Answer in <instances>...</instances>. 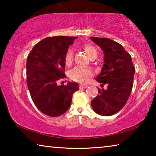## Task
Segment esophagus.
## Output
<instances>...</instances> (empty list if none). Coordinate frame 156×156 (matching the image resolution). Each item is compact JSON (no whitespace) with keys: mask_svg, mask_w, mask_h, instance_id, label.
Returning a JSON list of instances; mask_svg holds the SVG:
<instances>
[{"mask_svg":"<svg viewBox=\"0 0 156 156\" xmlns=\"http://www.w3.org/2000/svg\"><path fill=\"white\" fill-rule=\"evenodd\" d=\"M88 87V85L87 84H81L80 85V89H85V88H87Z\"/></svg>","mask_w":156,"mask_h":156,"instance_id":"1","label":"esophagus"}]
</instances>
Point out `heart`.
I'll list each match as a JSON object with an SVG mask.
<instances>
[{"label": "heart", "instance_id": "obj_1", "mask_svg": "<svg viewBox=\"0 0 156 156\" xmlns=\"http://www.w3.org/2000/svg\"><path fill=\"white\" fill-rule=\"evenodd\" d=\"M84 51L87 56L91 58L94 56H97V50L94 46L91 44H87L84 46ZM73 51L72 49H69L65 54V62L67 65H70L73 62ZM93 76L92 70L89 68L77 67L71 71L69 72V78L72 80L78 83H86L89 78Z\"/></svg>", "mask_w": 156, "mask_h": 156}]
</instances>
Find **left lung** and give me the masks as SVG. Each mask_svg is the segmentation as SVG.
Wrapping results in <instances>:
<instances>
[{"mask_svg": "<svg viewBox=\"0 0 156 156\" xmlns=\"http://www.w3.org/2000/svg\"><path fill=\"white\" fill-rule=\"evenodd\" d=\"M104 52V65L96 80L101 83L98 95L91 105L98 114L109 116L118 113L127 102L133 87L135 67L130 54L120 44L106 38L91 37ZM108 86L107 90L102 87Z\"/></svg>", "mask_w": 156, "mask_h": 156, "instance_id": "8db88e82", "label": "left lung"}]
</instances>
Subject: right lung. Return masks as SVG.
Segmentation results:
<instances>
[{
  "instance_id": "obj_1",
  "label": "right lung",
  "mask_w": 156,
  "mask_h": 156,
  "mask_svg": "<svg viewBox=\"0 0 156 156\" xmlns=\"http://www.w3.org/2000/svg\"><path fill=\"white\" fill-rule=\"evenodd\" d=\"M76 37L54 36L34 45L27 59V84L31 99L42 113L51 117L65 113L69 108L78 84L57 81L65 78V54Z\"/></svg>"
}]
</instances>
